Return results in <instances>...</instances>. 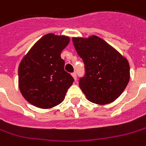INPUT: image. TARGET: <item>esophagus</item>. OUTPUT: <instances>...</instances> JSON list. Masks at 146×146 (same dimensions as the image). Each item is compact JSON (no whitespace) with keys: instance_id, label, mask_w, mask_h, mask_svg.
Segmentation results:
<instances>
[{"instance_id":"34e87169","label":"esophagus","mask_w":146,"mask_h":146,"mask_svg":"<svg viewBox=\"0 0 146 146\" xmlns=\"http://www.w3.org/2000/svg\"><path fill=\"white\" fill-rule=\"evenodd\" d=\"M71 76H73V78H74V80H77V76H76V72L72 73V74H71Z\"/></svg>"}]
</instances>
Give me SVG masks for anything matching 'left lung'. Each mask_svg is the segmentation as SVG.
I'll use <instances>...</instances> for the list:
<instances>
[{"mask_svg":"<svg viewBox=\"0 0 146 146\" xmlns=\"http://www.w3.org/2000/svg\"><path fill=\"white\" fill-rule=\"evenodd\" d=\"M78 55L84 64V76L79 86L87 99L104 105L116 100L130 80L128 61L107 42L93 35L88 38H73Z\"/></svg>","mask_w":146,"mask_h":146,"instance_id":"8db88e82","label":"left lung"}]
</instances>
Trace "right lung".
<instances>
[{
    "label": "right lung",
    "mask_w": 146,
    "mask_h": 146,
    "mask_svg": "<svg viewBox=\"0 0 146 146\" xmlns=\"http://www.w3.org/2000/svg\"><path fill=\"white\" fill-rule=\"evenodd\" d=\"M67 36L48 33L24 56L18 70L19 88L23 97L40 108H51L64 100L74 78L65 70L62 50Z\"/></svg>",
    "instance_id": "right-lung-1"
}]
</instances>
